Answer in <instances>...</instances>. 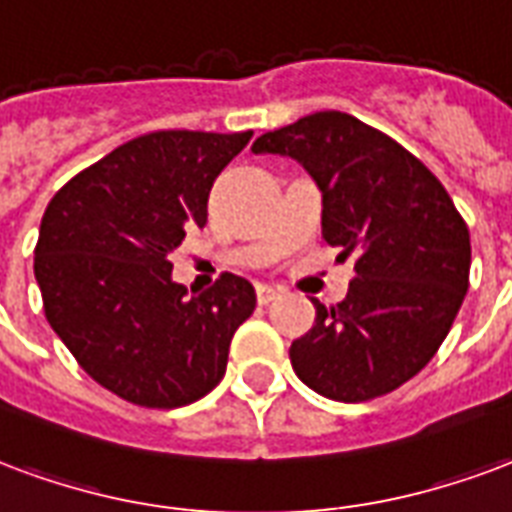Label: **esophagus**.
Listing matches in <instances>:
<instances>
[{
	"instance_id": "obj_1",
	"label": "esophagus",
	"mask_w": 512,
	"mask_h": 512,
	"mask_svg": "<svg viewBox=\"0 0 512 512\" xmlns=\"http://www.w3.org/2000/svg\"><path fill=\"white\" fill-rule=\"evenodd\" d=\"M279 295H282V290H276V287H268V285H260L257 287V304L260 306L274 304Z\"/></svg>"
}]
</instances>
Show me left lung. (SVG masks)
<instances>
[{"label": "left lung", "instance_id": "left-lung-1", "mask_svg": "<svg viewBox=\"0 0 512 512\" xmlns=\"http://www.w3.org/2000/svg\"><path fill=\"white\" fill-rule=\"evenodd\" d=\"M301 162L323 192V238L355 257L342 304L314 301L290 363L312 391L369 401L434 358L469 287L467 222L418 157L350 113L320 111L252 143Z\"/></svg>", "mask_w": 512, "mask_h": 512}]
</instances>
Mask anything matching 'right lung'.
Segmentation results:
<instances>
[{
    "label": "right lung",
    "mask_w": 512,
    "mask_h": 512,
    "mask_svg": "<svg viewBox=\"0 0 512 512\" xmlns=\"http://www.w3.org/2000/svg\"><path fill=\"white\" fill-rule=\"evenodd\" d=\"M252 132L162 130L113 149L45 208L34 279L56 336L102 388L173 410L225 377L230 339L255 312V287L222 274L187 295L168 255L208 219L214 179Z\"/></svg>",
    "instance_id": "add662e5"
}]
</instances>
